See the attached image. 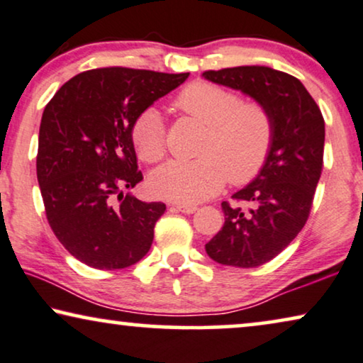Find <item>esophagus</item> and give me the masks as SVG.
<instances>
[{
  "label": "esophagus",
  "instance_id": "obj_1",
  "mask_svg": "<svg viewBox=\"0 0 363 363\" xmlns=\"http://www.w3.org/2000/svg\"><path fill=\"white\" fill-rule=\"evenodd\" d=\"M173 208H175L177 211L185 213V215H191V213H195L198 210V208L193 206V205H175Z\"/></svg>",
  "mask_w": 363,
  "mask_h": 363
}]
</instances>
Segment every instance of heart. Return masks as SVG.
<instances>
[{
  "label": "heart",
  "instance_id": "1",
  "mask_svg": "<svg viewBox=\"0 0 363 363\" xmlns=\"http://www.w3.org/2000/svg\"><path fill=\"white\" fill-rule=\"evenodd\" d=\"M178 111L206 127L198 160L168 162L152 172L150 188L163 200L193 205L225 186L251 182L262 170L274 140V121L262 104L242 102L235 91L196 81L182 89L173 102ZM130 140L140 160L160 162L165 155L162 113L148 107L130 127Z\"/></svg>",
  "mask_w": 363,
  "mask_h": 363
}]
</instances>
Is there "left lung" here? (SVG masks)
Returning <instances> with one entry per match:
<instances>
[{
  "label": "left lung",
  "instance_id": "8db88e82",
  "mask_svg": "<svg viewBox=\"0 0 363 363\" xmlns=\"http://www.w3.org/2000/svg\"><path fill=\"white\" fill-rule=\"evenodd\" d=\"M203 77L255 99L274 121L264 167L233 195L242 205L221 203L225 225L205 245L220 264L261 266L289 246L309 218L324 163V117L299 79L267 66L206 71Z\"/></svg>",
  "mask_w": 363,
  "mask_h": 363
}]
</instances>
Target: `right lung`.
Segmentation results:
<instances>
[{"mask_svg":"<svg viewBox=\"0 0 363 363\" xmlns=\"http://www.w3.org/2000/svg\"><path fill=\"white\" fill-rule=\"evenodd\" d=\"M190 74L102 67L77 74L44 108L38 183L61 245L96 269H123L147 255L167 206L123 190L142 182L130 127Z\"/></svg>","mask_w":363,"mask_h":363,"instance_id":"right-lung-1","label":"right lung"}]
</instances>
